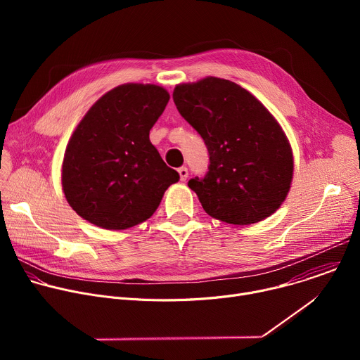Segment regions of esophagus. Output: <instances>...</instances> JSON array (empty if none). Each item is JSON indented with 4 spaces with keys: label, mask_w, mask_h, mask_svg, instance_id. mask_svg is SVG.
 Returning a JSON list of instances; mask_svg holds the SVG:
<instances>
[{
    "label": "esophagus",
    "mask_w": 360,
    "mask_h": 360,
    "mask_svg": "<svg viewBox=\"0 0 360 360\" xmlns=\"http://www.w3.org/2000/svg\"><path fill=\"white\" fill-rule=\"evenodd\" d=\"M178 174H179V179L181 181H185L188 178V168L186 167H181L178 169Z\"/></svg>",
    "instance_id": "34e87169"
}]
</instances>
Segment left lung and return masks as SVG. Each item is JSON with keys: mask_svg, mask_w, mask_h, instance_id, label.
I'll return each mask as SVG.
<instances>
[{"mask_svg": "<svg viewBox=\"0 0 360 360\" xmlns=\"http://www.w3.org/2000/svg\"><path fill=\"white\" fill-rule=\"evenodd\" d=\"M172 98L210 152L207 175L188 182L205 212L233 225L271 217L293 176L292 148L274 115L240 85L215 77L179 84Z\"/></svg>", "mask_w": 360, "mask_h": 360, "instance_id": "8db88e82", "label": "left lung"}]
</instances>
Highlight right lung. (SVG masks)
<instances>
[{"mask_svg":"<svg viewBox=\"0 0 360 360\" xmlns=\"http://www.w3.org/2000/svg\"><path fill=\"white\" fill-rule=\"evenodd\" d=\"M169 101L152 84H124L102 95L75 128L64 155L70 207L104 229L132 228L157 211L179 174L167 167L149 131Z\"/></svg>","mask_w":360,"mask_h":360,"instance_id":"add662e5","label":"right lung"}]
</instances>
